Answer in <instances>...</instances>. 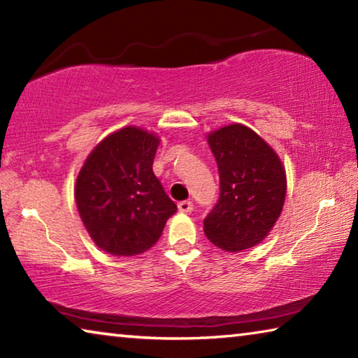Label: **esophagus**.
<instances>
[{
  "instance_id": "esophagus-1",
  "label": "esophagus",
  "mask_w": 358,
  "mask_h": 358,
  "mask_svg": "<svg viewBox=\"0 0 358 358\" xmlns=\"http://www.w3.org/2000/svg\"><path fill=\"white\" fill-rule=\"evenodd\" d=\"M192 208H194V203L191 201H183L178 203V210L181 213H189V211H192Z\"/></svg>"
}]
</instances>
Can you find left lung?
Wrapping results in <instances>:
<instances>
[{
    "label": "left lung",
    "instance_id": "left-lung-1",
    "mask_svg": "<svg viewBox=\"0 0 358 358\" xmlns=\"http://www.w3.org/2000/svg\"><path fill=\"white\" fill-rule=\"evenodd\" d=\"M207 142L220 171V199L203 232L221 250L240 252L273 229L286 201V171L276 151L245 124L208 132Z\"/></svg>",
    "mask_w": 358,
    "mask_h": 358
}]
</instances>
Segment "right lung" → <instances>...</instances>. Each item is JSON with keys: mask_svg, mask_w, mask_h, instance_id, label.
Listing matches in <instances>:
<instances>
[{"mask_svg": "<svg viewBox=\"0 0 358 358\" xmlns=\"http://www.w3.org/2000/svg\"><path fill=\"white\" fill-rule=\"evenodd\" d=\"M161 138L137 126L108 134L85 159L74 186L90 237L112 256H136L159 240L177 211L153 173Z\"/></svg>", "mask_w": 358, "mask_h": 358, "instance_id": "obj_1", "label": "right lung"}]
</instances>
